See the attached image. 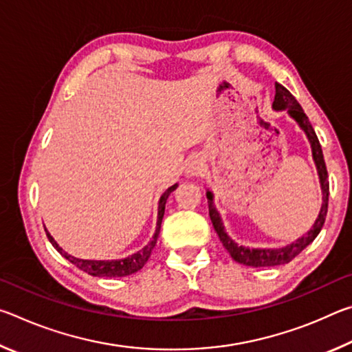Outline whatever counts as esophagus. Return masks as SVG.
I'll use <instances>...</instances> for the list:
<instances>
[{
	"label": "esophagus",
	"instance_id": "1",
	"mask_svg": "<svg viewBox=\"0 0 352 352\" xmlns=\"http://www.w3.org/2000/svg\"><path fill=\"white\" fill-rule=\"evenodd\" d=\"M201 172H204V163L200 162V160H194V162H190L188 169H186V175L188 177H194V175H200Z\"/></svg>",
	"mask_w": 352,
	"mask_h": 352
}]
</instances>
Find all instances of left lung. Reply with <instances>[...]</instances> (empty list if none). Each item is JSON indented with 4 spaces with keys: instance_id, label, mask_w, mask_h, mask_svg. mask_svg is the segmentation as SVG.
Masks as SVG:
<instances>
[{
    "instance_id": "1",
    "label": "left lung",
    "mask_w": 352,
    "mask_h": 352,
    "mask_svg": "<svg viewBox=\"0 0 352 352\" xmlns=\"http://www.w3.org/2000/svg\"><path fill=\"white\" fill-rule=\"evenodd\" d=\"M275 90H276L275 100H273V105H272L273 109L287 111L290 118H294L298 122V126L305 130V133L307 135V140L311 142L312 157H314L315 166H317L318 177H320L323 204H321L320 214L317 220H315L312 228L309 230L305 236H301L300 239L292 242L290 245L283 247V248H247V247L237 245V243L225 233L222 219H220L216 206H214V195L211 190H208L206 199H208V208H210V217H211L214 230L217 231L220 242L223 243L226 252L231 254V258H233L236 262H239V264H243V265H250V267L283 265V264H287V262L294 259L295 256L300 254L302 250L309 245V243L314 242V239L318 236L321 228H323L326 214H327V201H329V180H327V169L323 158V151H321L320 141L317 138V133H315L312 124L309 122L305 110L301 109V105L298 104V100L294 96H292V93L287 90V88L276 82Z\"/></svg>"
}]
</instances>
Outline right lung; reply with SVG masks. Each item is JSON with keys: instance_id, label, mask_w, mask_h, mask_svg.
Returning a JSON list of instances; mask_svg holds the SVG:
<instances>
[{"instance_id": "1", "label": "right lung", "mask_w": 352, "mask_h": 352, "mask_svg": "<svg viewBox=\"0 0 352 352\" xmlns=\"http://www.w3.org/2000/svg\"><path fill=\"white\" fill-rule=\"evenodd\" d=\"M178 184H174V186L168 188L163 192L162 197H160V204H158V220H157V230H155V234L152 237V241L147 243V245L140 250V252H136L135 254L129 256V258H124V259H116V261H88V259H79V258H74V256L68 254L67 252H63V250L58 247V243L52 239V236L47 233L46 231V236L50 242L52 243V247H54L58 253H60L63 258H67L71 264H74L77 269L83 270L88 275L91 276H100V278H121V276H127V275H133L138 270H141L142 267H144L146 262L148 261L152 254V250L155 247V243H157L158 239V234H160V228H162V220L164 216V208H166V200L170 195L172 190H175V188Z\"/></svg>"}]
</instances>
